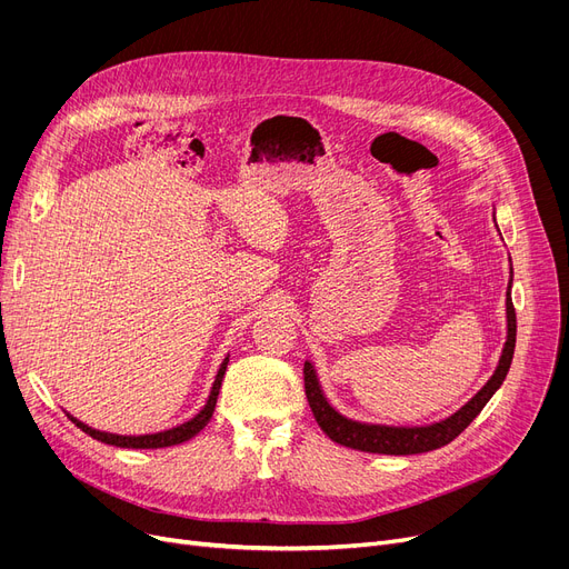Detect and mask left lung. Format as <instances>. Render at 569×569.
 Instances as JSON below:
<instances>
[{
    "mask_svg": "<svg viewBox=\"0 0 569 569\" xmlns=\"http://www.w3.org/2000/svg\"><path fill=\"white\" fill-rule=\"evenodd\" d=\"M515 346H517V313L512 305V279H510V286H507V341L500 355L498 369L493 371V376L489 378V382L482 387V390L477 392L461 410L447 417V420L429 427H382V425H365V422L348 420V417L337 412L330 406V401L325 399L311 362H305V390H307V399L318 427L335 442L343 447H352V450H360V452H371V455H395V457L422 455V452L438 450V447L447 442H452L475 420V417L482 412V408L489 403V399L502 385L507 371H510Z\"/></svg>",
    "mask_w": 569,
    "mask_h": 569,
    "instance_id": "8db88e82",
    "label": "left lung"
}]
</instances>
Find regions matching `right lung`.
I'll return each instance as SVG.
<instances>
[{
  "label": "right lung",
  "instance_id": "add662e5",
  "mask_svg": "<svg viewBox=\"0 0 569 569\" xmlns=\"http://www.w3.org/2000/svg\"><path fill=\"white\" fill-rule=\"evenodd\" d=\"M226 367H228V357L223 360L219 373H217V380L212 385V392H209V399L204 403V408L193 417V420L179 425L174 429H168V431H161V433H149V436H117V433H106V431H97L92 427L82 425L80 420H76L73 415L71 422L82 429L84 433H89L92 438L106 442V445H114V447H131V450H157V447H170V445H179V442H187L189 438H193L196 433H200L207 422L212 420L214 415V408H217V399H219V390H221V382H223V376H226Z\"/></svg>",
  "mask_w": 569,
  "mask_h": 569
}]
</instances>
